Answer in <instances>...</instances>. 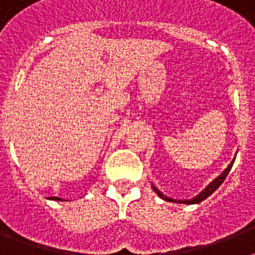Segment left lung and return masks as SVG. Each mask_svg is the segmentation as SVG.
<instances>
[{
	"mask_svg": "<svg viewBox=\"0 0 255 255\" xmlns=\"http://www.w3.org/2000/svg\"><path fill=\"white\" fill-rule=\"evenodd\" d=\"M234 160H236V157H234L233 160H232V163L228 165V167L225 168V169L222 170L221 174H218L217 177L214 178V180H212V181L208 184V185L204 188V189L200 192V193L197 194V196H194L193 198H189V200H174V198H170L168 197V196H165V194H163L161 192H160L157 188H156L153 184H152V189L155 190L156 193H157V196H159L160 198H163V200H165V201H169V202H177V204H188V205H192V204H198V202L204 201L205 198H208L210 196V194L213 193L214 190L217 189L218 186L221 185L222 182H224V180L226 178V176H228V173L230 172V169H232V167H233L234 164Z\"/></svg>",
	"mask_w": 255,
	"mask_h": 255,
	"instance_id": "1",
	"label": "left lung"
}]
</instances>
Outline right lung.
<instances>
[{
    "mask_svg": "<svg viewBox=\"0 0 255 255\" xmlns=\"http://www.w3.org/2000/svg\"><path fill=\"white\" fill-rule=\"evenodd\" d=\"M50 200H57V201H63V200H62V198H59V197H51V198H50Z\"/></svg>",
    "mask_w": 255,
    "mask_h": 255,
    "instance_id": "obj_1",
    "label": "right lung"
}]
</instances>
